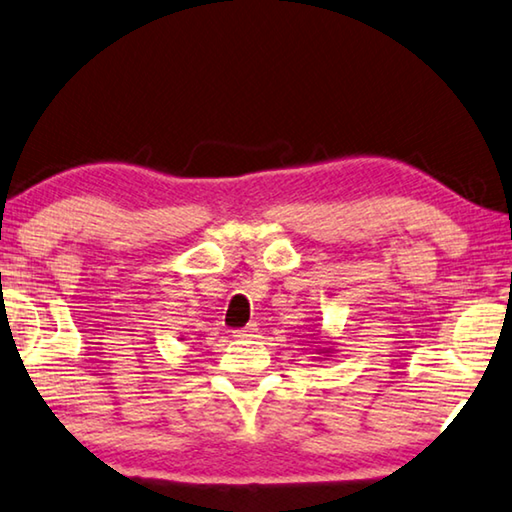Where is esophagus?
<instances>
[{
  "label": "esophagus",
  "mask_w": 512,
  "mask_h": 512,
  "mask_svg": "<svg viewBox=\"0 0 512 512\" xmlns=\"http://www.w3.org/2000/svg\"><path fill=\"white\" fill-rule=\"evenodd\" d=\"M234 337H237V339H250V337H255V328L248 326V328L234 330Z\"/></svg>",
  "instance_id": "obj_1"
}]
</instances>
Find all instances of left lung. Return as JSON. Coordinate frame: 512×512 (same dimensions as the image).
Listing matches in <instances>:
<instances>
[{
  "instance_id": "obj_1",
  "label": "left lung",
  "mask_w": 512,
  "mask_h": 512,
  "mask_svg": "<svg viewBox=\"0 0 512 512\" xmlns=\"http://www.w3.org/2000/svg\"><path fill=\"white\" fill-rule=\"evenodd\" d=\"M332 348H316V353H330Z\"/></svg>"
}]
</instances>
